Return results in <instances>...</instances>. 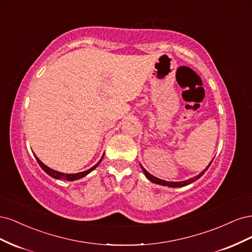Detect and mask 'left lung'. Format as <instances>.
I'll use <instances>...</instances> for the list:
<instances>
[{
    "mask_svg": "<svg viewBox=\"0 0 252 252\" xmlns=\"http://www.w3.org/2000/svg\"><path fill=\"white\" fill-rule=\"evenodd\" d=\"M213 161V159H212ZM212 161L210 162V164L207 166V168H206L205 170H203L199 175H196V177H194V178H192V179H189V180H187V181H183V182H167V181H163V180H159V179H158V178H156V177H154V175L152 174H150L146 169L144 168V167H142V169H143V171H144V173H145V175H146V178L149 180V181H151L152 183H156V184H158V185H162V186H168V187H183V186H186V185H188V184H190V183H192V182H194V181H196L197 179H200L202 175L206 172V170H207L208 168H209V166L211 165V163H212Z\"/></svg>",
    "mask_w": 252,
    "mask_h": 252,
    "instance_id": "1",
    "label": "left lung"
}]
</instances>
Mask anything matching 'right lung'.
I'll use <instances>...</instances> for the list:
<instances>
[{
  "label": "right lung",
  "instance_id": "1",
  "mask_svg": "<svg viewBox=\"0 0 252 252\" xmlns=\"http://www.w3.org/2000/svg\"><path fill=\"white\" fill-rule=\"evenodd\" d=\"M104 158V156L102 157V158ZM35 158H36V161H37V163H39V165L41 166V168L46 172L47 174H49L50 177H52V178H55V179H58V180H60V179H62V180H66V181H74V180H78V179H81V178H83V177H85V175H87L89 172H91L93 171L94 169H95L96 167H97V165L101 163V161H102V158L100 159V161H98V163H96L94 167H91L90 169H88V170H85V171H83V172H79V173H71V174H69V173H62V172H59V171H56V170H53V169H51V168H49V167H47L46 165H44L39 158H37L36 157H35Z\"/></svg>",
  "mask_w": 252,
  "mask_h": 252
}]
</instances>
